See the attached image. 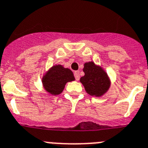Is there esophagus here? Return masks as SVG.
Here are the masks:
<instances>
[{
    "label": "esophagus",
    "mask_w": 148,
    "mask_h": 148,
    "mask_svg": "<svg viewBox=\"0 0 148 148\" xmlns=\"http://www.w3.org/2000/svg\"><path fill=\"white\" fill-rule=\"evenodd\" d=\"M74 76H75V80L76 81H78L80 79V74H79V71H75L74 73Z\"/></svg>",
    "instance_id": "1"
}]
</instances>
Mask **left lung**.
<instances>
[{"label": "left lung", "instance_id": "1", "mask_svg": "<svg viewBox=\"0 0 148 148\" xmlns=\"http://www.w3.org/2000/svg\"><path fill=\"white\" fill-rule=\"evenodd\" d=\"M83 71L85 75L81 77L80 81L88 94L100 97L106 92L110 87V81L102 67L89 62L84 64Z\"/></svg>", "mask_w": 148, "mask_h": 148}]
</instances>
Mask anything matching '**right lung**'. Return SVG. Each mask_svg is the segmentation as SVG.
<instances>
[{
  "mask_svg": "<svg viewBox=\"0 0 148 148\" xmlns=\"http://www.w3.org/2000/svg\"><path fill=\"white\" fill-rule=\"evenodd\" d=\"M75 80L73 73L70 69L64 68L59 64L53 66L42 78V84L47 92L53 95L61 94L65 84Z\"/></svg>",
  "mask_w": 148,
  "mask_h": 148,
  "instance_id": "add662e5",
  "label": "right lung"
}]
</instances>
